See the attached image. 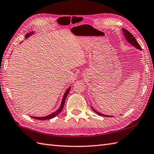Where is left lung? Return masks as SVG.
I'll return each mask as SVG.
<instances>
[{"label":"left lung","mask_w":154,"mask_h":154,"mask_svg":"<svg viewBox=\"0 0 154 154\" xmlns=\"http://www.w3.org/2000/svg\"><path fill=\"white\" fill-rule=\"evenodd\" d=\"M122 32H123V34H124V35H125V39L127 40V42H128V43H130L131 44V45H132L133 46H134L136 49H139V50H141L142 49H141V47H140V45H139V43L137 42V41H136V39H135V37L133 36V35L132 33H130L127 30V29H125V28H122ZM91 109H93V111L95 112V113H97L98 115H100V116H102V117H112V116H110V115H104V114H102V113H100V112H97V111H95V109L91 107Z\"/></svg>","instance_id":"1"}]
</instances>
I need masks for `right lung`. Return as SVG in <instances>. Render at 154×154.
I'll use <instances>...</instances> for the list:
<instances>
[{"instance_id":"obj_1","label":"right lung","mask_w":154,"mask_h":154,"mask_svg":"<svg viewBox=\"0 0 154 154\" xmlns=\"http://www.w3.org/2000/svg\"><path fill=\"white\" fill-rule=\"evenodd\" d=\"M33 33V32H30L29 33H27L26 35V38H28V37H29L31 35H32V34ZM70 87L68 88L65 93H64V95H63V100H62V101H61V104H60V107L59 108V109L58 110H57L56 111H54V112H53V113H51L49 115H47L45 116V117H32L33 119H38V120H47V119H53L54 118V117H56V116L57 115H59V113H60V111L63 110V109L64 107V102H65V100H66V98L67 97V95L68 94V93H69L70 91Z\"/></svg>"}]
</instances>
